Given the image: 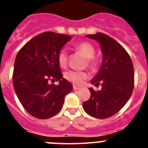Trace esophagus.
I'll return each instance as SVG.
<instances>
[{
    "mask_svg": "<svg viewBox=\"0 0 148 148\" xmlns=\"http://www.w3.org/2000/svg\"><path fill=\"white\" fill-rule=\"evenodd\" d=\"M80 87H76V86H75V85H74V86H73V90H80Z\"/></svg>",
    "mask_w": 148,
    "mask_h": 148,
    "instance_id": "esophagus-1",
    "label": "esophagus"
}]
</instances>
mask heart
<instances>
[{"label": "heart", "instance_id": "obj_1", "mask_svg": "<svg viewBox=\"0 0 148 148\" xmlns=\"http://www.w3.org/2000/svg\"><path fill=\"white\" fill-rule=\"evenodd\" d=\"M75 49L79 50L87 58V64L91 68H95L98 66V60L94 57L95 53V47L92 44L87 41H82L75 46ZM68 55L65 49H61L58 55V62L61 67L64 68L67 65ZM65 77L69 82L75 85L80 86L84 80L88 78V74L86 72L70 71L66 73Z\"/></svg>", "mask_w": 148, "mask_h": 148}]
</instances>
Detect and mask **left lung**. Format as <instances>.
<instances>
[{"label":"left lung","mask_w":148,"mask_h":148,"mask_svg":"<svg viewBox=\"0 0 148 148\" xmlns=\"http://www.w3.org/2000/svg\"><path fill=\"white\" fill-rule=\"evenodd\" d=\"M100 44L103 54L102 64L91 83L101 90L89 88L90 98L83 103L90 116L106 119L113 116L125 105L134 87V70L132 60L125 48L114 39L101 32L86 35Z\"/></svg>","instance_id":"1"}]
</instances>
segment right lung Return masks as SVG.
<instances>
[{
  "mask_svg": "<svg viewBox=\"0 0 148 148\" xmlns=\"http://www.w3.org/2000/svg\"><path fill=\"white\" fill-rule=\"evenodd\" d=\"M71 36L53 32L36 35L19 50L15 60L13 86L24 109L37 119H49L61 111L73 85L63 78L58 62L61 48ZM59 80L60 84H49Z\"/></svg>",
  "mask_w": 148,
  "mask_h": 148,
  "instance_id": "add662e5",
  "label": "right lung"
}]
</instances>
